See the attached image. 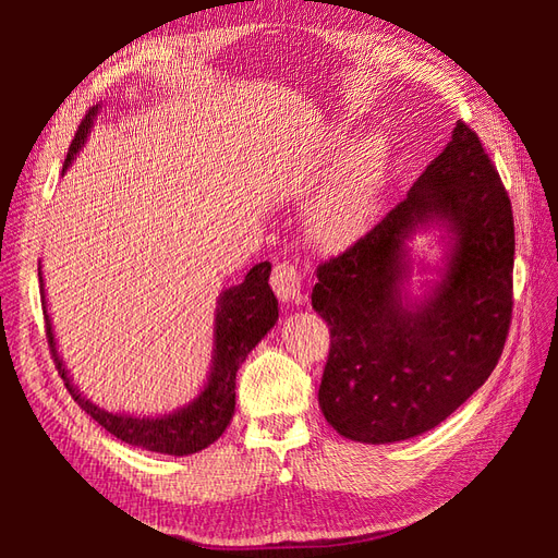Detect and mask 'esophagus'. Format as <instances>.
<instances>
[{
	"instance_id": "esophagus-1",
	"label": "esophagus",
	"mask_w": 558,
	"mask_h": 558,
	"mask_svg": "<svg viewBox=\"0 0 558 558\" xmlns=\"http://www.w3.org/2000/svg\"><path fill=\"white\" fill-rule=\"evenodd\" d=\"M269 281H272V289L281 302H300L302 300V293H300L302 281H300L298 269L291 263H286V260L277 263Z\"/></svg>"
}]
</instances>
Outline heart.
Instances as JSON below:
<instances>
[{"label": "heart", "mask_w": 558, "mask_h": 558, "mask_svg": "<svg viewBox=\"0 0 558 558\" xmlns=\"http://www.w3.org/2000/svg\"><path fill=\"white\" fill-rule=\"evenodd\" d=\"M379 154L375 144H363L320 195L312 211V238L324 248H344L365 232L377 207Z\"/></svg>", "instance_id": "1"}]
</instances>
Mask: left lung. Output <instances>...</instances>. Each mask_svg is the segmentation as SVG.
<instances>
[{
  "instance_id": "obj_1",
  "label": "left lung",
  "mask_w": 558,
  "mask_h": 558,
  "mask_svg": "<svg viewBox=\"0 0 558 558\" xmlns=\"http://www.w3.org/2000/svg\"><path fill=\"white\" fill-rule=\"evenodd\" d=\"M442 222L454 234L428 299L401 295L403 240ZM514 218L477 132L451 142L365 238L316 267L314 312L330 326L318 386L328 424L349 440L386 445L426 433L494 373L512 320Z\"/></svg>"
}]
</instances>
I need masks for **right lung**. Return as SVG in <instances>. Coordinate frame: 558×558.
Segmentation results:
<instances>
[{
	"mask_svg": "<svg viewBox=\"0 0 558 558\" xmlns=\"http://www.w3.org/2000/svg\"><path fill=\"white\" fill-rule=\"evenodd\" d=\"M97 113V107H93L86 118H83L70 154L64 160V170L72 165L78 148L88 137V130L93 125V116ZM269 272L272 265L258 263L248 269V275L240 286L223 291L221 300H218L216 310V328H214V367L207 379V386L202 388V393L185 408L177 410L174 414L165 416H130V414H111L107 410H99L97 404L83 398L76 388L72 386L70 377L64 373V365L58 356L53 328H50V318L46 312V295L41 283V305H44V318H46V340L50 347V356L58 367L60 377L64 379L66 391L78 402V408L90 414L99 426L107 428L118 440L128 445L142 447L148 451L158 453H172V456H189L195 451H202L216 442L228 428L230 418L234 414V379H238V369L246 361L248 351L256 347L267 330L277 324L279 310L277 298L269 289ZM41 281V272H39Z\"/></svg>",
	"mask_w": 558,
	"mask_h": 558,
	"instance_id": "1",
	"label": "right lung"
}]
</instances>
